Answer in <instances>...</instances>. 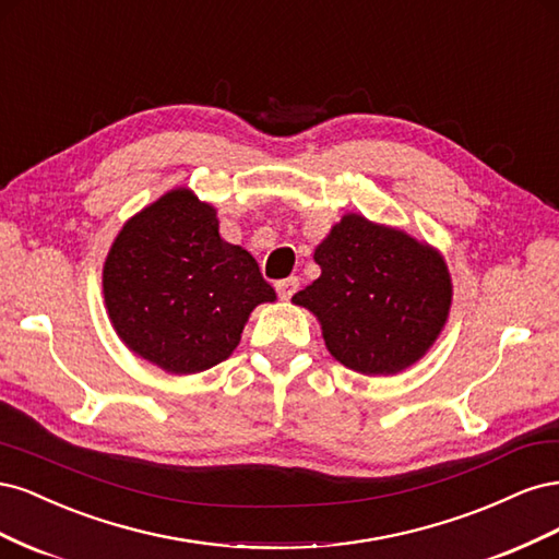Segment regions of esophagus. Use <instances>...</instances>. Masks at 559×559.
<instances>
[{"instance_id":"1","label":"esophagus","mask_w":559,"mask_h":559,"mask_svg":"<svg viewBox=\"0 0 559 559\" xmlns=\"http://www.w3.org/2000/svg\"><path fill=\"white\" fill-rule=\"evenodd\" d=\"M275 286H277L280 298H282V300H289V298L298 292L300 280H298V277H286V280H280Z\"/></svg>"}]
</instances>
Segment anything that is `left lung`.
<instances>
[{
	"label": "left lung",
	"mask_w": 559,
	"mask_h": 559,
	"mask_svg": "<svg viewBox=\"0 0 559 559\" xmlns=\"http://www.w3.org/2000/svg\"><path fill=\"white\" fill-rule=\"evenodd\" d=\"M321 275L292 302L310 310L335 361L396 376L441 335L452 306L443 253L401 228L345 214L314 249Z\"/></svg>",
	"instance_id": "1"
}]
</instances>
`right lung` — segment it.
<instances>
[{"mask_svg": "<svg viewBox=\"0 0 559 559\" xmlns=\"http://www.w3.org/2000/svg\"><path fill=\"white\" fill-rule=\"evenodd\" d=\"M103 294L123 345L170 376L202 373L228 359L253 308L277 300L257 259L222 238L212 202L186 186L118 230Z\"/></svg>", "mask_w": 559, "mask_h": 559, "instance_id": "right-lung-1", "label": "right lung"}]
</instances>
